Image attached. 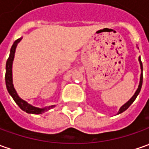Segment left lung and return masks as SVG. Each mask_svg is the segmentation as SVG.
Listing matches in <instances>:
<instances>
[{
    "label": "left lung",
    "mask_w": 149,
    "mask_h": 149,
    "mask_svg": "<svg viewBox=\"0 0 149 149\" xmlns=\"http://www.w3.org/2000/svg\"><path fill=\"white\" fill-rule=\"evenodd\" d=\"M139 63H140V68H141V71L143 72V64H142V62H141V58H140V57L139 58ZM142 84H143V72H141V75H140V81H139V87H138V89L135 91V93H134V95H133L132 97H131V99L128 102H126L125 104L124 105H122L120 107V109L119 110V112H118V114H120L122 112H124L125 110H126L130 106V105L134 101V100L136 99V97L138 96V95L139 94V92H140V90H141V87H142Z\"/></svg>",
    "instance_id": "1"
}]
</instances>
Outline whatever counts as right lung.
Segmentation results:
<instances>
[{
	"label": "right lung",
	"mask_w": 149,
	"mask_h": 149,
	"mask_svg": "<svg viewBox=\"0 0 149 149\" xmlns=\"http://www.w3.org/2000/svg\"><path fill=\"white\" fill-rule=\"evenodd\" d=\"M22 38L18 39L14 42L13 45L10 49V56L8 58L6 61V88H7L9 94L12 96L13 100L15 101V103L19 105V107L24 111H25L26 113L29 114H34V115H39L44 113L45 111L50 110L52 108H54L55 105H50L47 106L44 108H39V107H34L30 104H29L28 102H26L25 100H22L17 94L16 91L13 85V79H12V63H13L14 57H15V49L17 47V44L19 43V41L21 40Z\"/></svg>",
	"instance_id": "add662e5"
}]
</instances>
